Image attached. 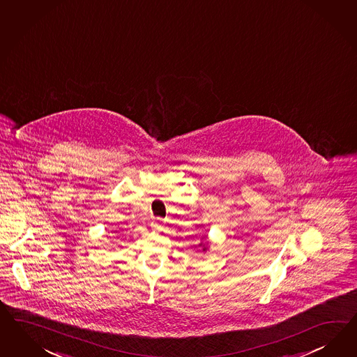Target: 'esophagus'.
I'll return each mask as SVG.
<instances>
[{
    "label": "esophagus",
    "mask_w": 357,
    "mask_h": 357,
    "mask_svg": "<svg viewBox=\"0 0 357 357\" xmlns=\"http://www.w3.org/2000/svg\"><path fill=\"white\" fill-rule=\"evenodd\" d=\"M151 227H153V228H156V229H159V228H162L163 227V220L162 219H155V220H153V223H151Z\"/></svg>",
    "instance_id": "esophagus-1"
}]
</instances>
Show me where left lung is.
<instances>
[{
	"instance_id": "obj_1",
	"label": "left lung",
	"mask_w": 357,
	"mask_h": 357,
	"mask_svg": "<svg viewBox=\"0 0 357 357\" xmlns=\"http://www.w3.org/2000/svg\"><path fill=\"white\" fill-rule=\"evenodd\" d=\"M199 245H202V243H201ZM206 250H207V246H204V252H206Z\"/></svg>"
}]
</instances>
